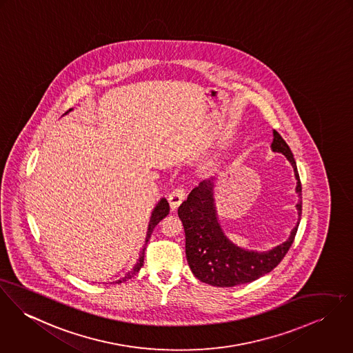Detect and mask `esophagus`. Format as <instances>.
I'll return each instance as SVG.
<instances>
[{"mask_svg":"<svg viewBox=\"0 0 353 353\" xmlns=\"http://www.w3.org/2000/svg\"><path fill=\"white\" fill-rule=\"evenodd\" d=\"M185 199V191H184V188H176V190H173L169 196H168V201H169V205H170V208L172 210H176L180 204H181V201Z\"/></svg>","mask_w":353,"mask_h":353,"instance_id":"34e87169","label":"esophagus"}]
</instances>
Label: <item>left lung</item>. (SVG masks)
Masks as SVG:
<instances>
[{
	"label": "left lung",
	"mask_w": 353,
	"mask_h": 353,
	"mask_svg": "<svg viewBox=\"0 0 353 353\" xmlns=\"http://www.w3.org/2000/svg\"><path fill=\"white\" fill-rule=\"evenodd\" d=\"M271 149L285 156L294 168L296 179L295 191L299 196L296 204L298 222L295 228L291 230L287 241L274 246L271 250H249L235 245L225 235L218 223L214 203L216 179L212 177L210 180H203L177 210L185 233L187 261L192 274L200 281L215 287H234L250 283L270 274L291 248L301 222L302 185L294 156L285 141L276 130H274Z\"/></svg>",
	"instance_id": "1"
}]
</instances>
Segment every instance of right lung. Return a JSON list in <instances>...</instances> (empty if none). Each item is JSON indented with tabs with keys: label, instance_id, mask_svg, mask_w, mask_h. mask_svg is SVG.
<instances>
[{
	"label": "right lung",
	"instance_id": "obj_1",
	"mask_svg": "<svg viewBox=\"0 0 353 353\" xmlns=\"http://www.w3.org/2000/svg\"><path fill=\"white\" fill-rule=\"evenodd\" d=\"M70 111H73V108H72V110H69L65 115H68ZM168 214H169V204H168L166 199L161 197V199L158 200L156 207H154V208H153V211H152V216H150V221H149V226H148V232H146V238H145V246H143V249H142V252H141V254H139V259H138L137 264L132 267V270H131V271H128L127 274H124L123 277H120V279L117 280L115 283L125 281V280H128V279L134 277L135 274L139 272V270H141V268H142V265H143L145 249H146V245H148V242H149V238H150V235L153 233L154 228L157 226L158 223H159V222H161V221H162Z\"/></svg>",
	"mask_w": 353,
	"mask_h": 353
}]
</instances>
